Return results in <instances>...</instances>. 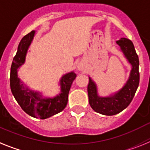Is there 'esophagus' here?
I'll return each mask as SVG.
<instances>
[{
  "instance_id": "1",
  "label": "esophagus",
  "mask_w": 150,
  "mask_h": 150,
  "mask_svg": "<svg viewBox=\"0 0 150 150\" xmlns=\"http://www.w3.org/2000/svg\"><path fill=\"white\" fill-rule=\"evenodd\" d=\"M78 69L79 71H84L85 69V64L84 62H80L78 65Z\"/></svg>"
}]
</instances>
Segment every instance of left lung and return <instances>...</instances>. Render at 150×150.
Returning <instances> with one entry per match:
<instances>
[{
	"label": "left lung",
	"instance_id": "obj_1",
	"mask_svg": "<svg viewBox=\"0 0 150 150\" xmlns=\"http://www.w3.org/2000/svg\"><path fill=\"white\" fill-rule=\"evenodd\" d=\"M116 43L132 67L129 79L126 84L117 93L106 97L99 96L97 85L90 77L88 86L90 106L95 112L105 115H116L129 106L140 82L139 58L132 41L125 38H122Z\"/></svg>",
	"mask_w": 150,
	"mask_h": 150
}]
</instances>
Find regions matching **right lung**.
<instances>
[{
  "label": "right lung",
  "instance_id": "add662e5",
  "mask_svg": "<svg viewBox=\"0 0 150 150\" xmlns=\"http://www.w3.org/2000/svg\"><path fill=\"white\" fill-rule=\"evenodd\" d=\"M35 32L32 31L22 38L10 69V89L13 97L24 112L34 118L45 119L62 112L68 103V96L76 74L71 71L60 79L61 93L53 98H43L40 93L23 85L18 78V68L25 63V56Z\"/></svg>",
  "mask_w": 150,
  "mask_h": 150
}]
</instances>
